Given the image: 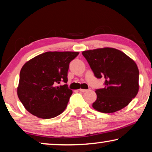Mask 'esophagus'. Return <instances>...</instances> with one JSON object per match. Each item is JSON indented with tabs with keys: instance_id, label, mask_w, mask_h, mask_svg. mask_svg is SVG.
<instances>
[{
	"instance_id": "esophagus-1",
	"label": "esophagus",
	"mask_w": 152,
	"mask_h": 152,
	"mask_svg": "<svg viewBox=\"0 0 152 152\" xmlns=\"http://www.w3.org/2000/svg\"><path fill=\"white\" fill-rule=\"evenodd\" d=\"M80 91L82 93H85V92H87V91H88V90H86V89H80Z\"/></svg>"
}]
</instances>
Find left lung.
Segmentation results:
<instances>
[{
    "label": "left lung",
    "mask_w": 152,
    "mask_h": 152,
    "mask_svg": "<svg viewBox=\"0 0 152 152\" xmlns=\"http://www.w3.org/2000/svg\"><path fill=\"white\" fill-rule=\"evenodd\" d=\"M95 77H104V87L95 89L93 107L102 113L123 109L138 92L139 71L136 64L119 50L104 48L82 52Z\"/></svg>",
    "instance_id": "1"
}]
</instances>
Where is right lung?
<instances>
[{"label": "right lung", "instance_id": "1", "mask_svg": "<svg viewBox=\"0 0 152 152\" xmlns=\"http://www.w3.org/2000/svg\"><path fill=\"white\" fill-rule=\"evenodd\" d=\"M78 55L77 52H46L24 64L17 94L27 111L49 119L65 110L72 93L66 84L69 64ZM61 81L65 84L58 86Z\"/></svg>", "mask_w": 152, "mask_h": 152}]
</instances>
